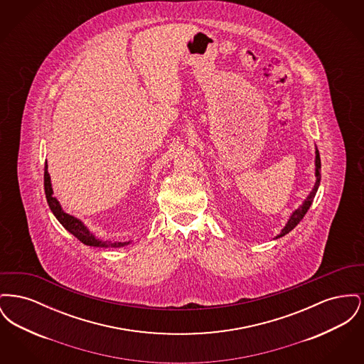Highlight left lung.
<instances>
[{
  "instance_id": "left-lung-1",
  "label": "left lung",
  "mask_w": 364,
  "mask_h": 364,
  "mask_svg": "<svg viewBox=\"0 0 364 364\" xmlns=\"http://www.w3.org/2000/svg\"><path fill=\"white\" fill-rule=\"evenodd\" d=\"M315 177H316L315 186H314V188H312L311 192H310V195L307 196V199L303 202V205H301L300 208L294 210V213H292V215L289 217L287 225L284 226V229L281 230L279 235L276 236V239L282 237V236H285L287 233H289V232L294 229V226L297 225V224L303 220V217L306 215V213L309 211V208H310V206L312 205V200H314V198H315V193H316L318 187H319V183H321V156H319L318 149H315Z\"/></svg>"
}]
</instances>
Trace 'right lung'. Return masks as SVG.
<instances>
[{
    "label": "right lung",
    "mask_w": 364,
    "mask_h": 364,
    "mask_svg": "<svg viewBox=\"0 0 364 364\" xmlns=\"http://www.w3.org/2000/svg\"><path fill=\"white\" fill-rule=\"evenodd\" d=\"M43 186H45V193H46V199L49 203V208L53 211L54 217L60 221V224L64 226L70 233H72L75 237H77V240L86 244V245H91V247H124L128 245L131 242H104L97 239L88 229L87 226L77 218H75L73 215H70L68 213H65L58 200L53 196L52 183H50V174L48 172V162L45 164V174H43Z\"/></svg>",
    "instance_id": "obj_1"
}]
</instances>
